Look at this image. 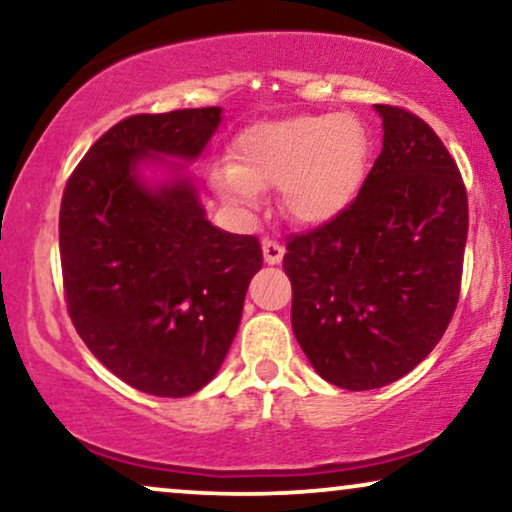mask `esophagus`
I'll use <instances>...</instances> for the list:
<instances>
[{"label": "esophagus", "instance_id": "obj_1", "mask_svg": "<svg viewBox=\"0 0 512 512\" xmlns=\"http://www.w3.org/2000/svg\"><path fill=\"white\" fill-rule=\"evenodd\" d=\"M263 256H265V263H268V265L282 263L284 247L277 240H272V237H265V240H263Z\"/></svg>", "mask_w": 512, "mask_h": 512}]
</instances>
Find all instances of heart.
Returning a JSON list of instances; mask_svg holds the SVG:
<instances>
[{
    "label": "heart",
    "instance_id": "obj_1",
    "mask_svg": "<svg viewBox=\"0 0 512 512\" xmlns=\"http://www.w3.org/2000/svg\"><path fill=\"white\" fill-rule=\"evenodd\" d=\"M235 165L214 172V191L235 207L251 209L261 191L282 188L293 221L321 226L345 212L368 172L370 139L359 118L303 114L244 130Z\"/></svg>",
    "mask_w": 512,
    "mask_h": 512
}]
</instances>
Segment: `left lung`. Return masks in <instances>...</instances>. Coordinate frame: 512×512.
Returning <instances> with one entry per match:
<instances>
[{"mask_svg":"<svg viewBox=\"0 0 512 512\" xmlns=\"http://www.w3.org/2000/svg\"><path fill=\"white\" fill-rule=\"evenodd\" d=\"M382 153L338 219L286 240L291 326L335 387L377 389L422 363L457 310L468 235L461 172L417 114L375 104Z\"/></svg>","mask_w":512,"mask_h":512,"instance_id":"obj_1","label":"left lung"}]
</instances>
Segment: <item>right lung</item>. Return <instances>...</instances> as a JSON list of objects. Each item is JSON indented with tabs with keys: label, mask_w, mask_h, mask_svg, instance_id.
<instances>
[{
	"label": "right lung",
	"mask_w": 512,
	"mask_h": 512,
	"mask_svg": "<svg viewBox=\"0 0 512 512\" xmlns=\"http://www.w3.org/2000/svg\"><path fill=\"white\" fill-rule=\"evenodd\" d=\"M219 107L135 114L90 146L60 205L69 319L125 384L181 398L219 373L263 251L205 219L188 179L149 191L135 167L156 153L198 158Z\"/></svg>",
	"instance_id": "obj_1"
}]
</instances>
